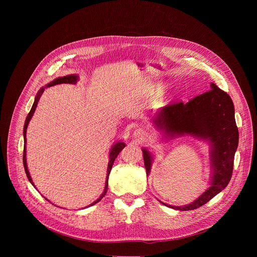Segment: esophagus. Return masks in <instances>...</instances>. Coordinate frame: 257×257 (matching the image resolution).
I'll return each mask as SVG.
<instances>
[{
    "label": "esophagus",
    "instance_id": "1",
    "mask_svg": "<svg viewBox=\"0 0 257 257\" xmlns=\"http://www.w3.org/2000/svg\"><path fill=\"white\" fill-rule=\"evenodd\" d=\"M133 135H134L136 138H138V139H143V138L146 136V133H145V131H144L143 129L139 128V129H136V130L134 131Z\"/></svg>",
    "mask_w": 257,
    "mask_h": 257
}]
</instances>
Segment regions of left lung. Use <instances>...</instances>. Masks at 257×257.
<instances>
[{
  "mask_svg": "<svg viewBox=\"0 0 257 257\" xmlns=\"http://www.w3.org/2000/svg\"><path fill=\"white\" fill-rule=\"evenodd\" d=\"M154 121L159 129L164 130L169 136L191 134L208 139L211 143L210 187L188 205L163 204L178 210L195 209L204 205L227 187L232 178L234 157L239 141L234 104L227 92L211 83L210 89L186 103L178 101L164 106ZM142 152L146 174L149 175L152 157L146 150Z\"/></svg>",
  "mask_w": 257,
  "mask_h": 257,
  "instance_id": "left-lung-1",
  "label": "left lung"
}]
</instances>
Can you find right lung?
<instances>
[{
  "mask_svg": "<svg viewBox=\"0 0 257 257\" xmlns=\"http://www.w3.org/2000/svg\"><path fill=\"white\" fill-rule=\"evenodd\" d=\"M77 80H78V76L77 75H68V76H64V77H59V78H57V79H55L54 81H52L51 83H49L48 84V86H53V85H56V84H61V83H69V84H76L77 83ZM44 90H45V88H42L41 90H40V92L38 93V95L35 96V99H34V102H33V104H32V107H31V109H30V112L28 113V115H27V117H26V120H25V123H24V128H23V134H24V143H26V129H27V126H28V123H29V121H30V119H31V117H32V115H33V113H34V111H35V108H36V105H38V102H39V100H40V97H41V95L43 94V92H44ZM125 148V143L124 142H117L113 148H112V150H111V153H109V161H108V165H107V173H106V180H105V186H104V191L102 192V194L100 195V197L97 199V200H95L93 203H91L89 206H91V205H93V204H95V203H97L104 195H105V193H106V190H107V179H108V175H109V172H111V170H112V167H113V165H114V162H115V160H116V158L118 157V155H119V153L123 150ZM26 152H25V144H24V151H23V166H24V169H25V173H26V176H27V178H28V180H29V182L31 183V184L33 185V183H32V180H31V177H30V175H29V172H28V169H27V165H26V154H25ZM48 200V199H47Z\"/></svg>",
  "mask_w": 257,
  "mask_h": 257,
  "instance_id": "1",
  "label": "right lung"
}]
</instances>
